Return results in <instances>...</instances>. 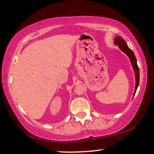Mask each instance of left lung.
Here are the masks:
<instances>
[{
	"mask_svg": "<svg viewBox=\"0 0 154 154\" xmlns=\"http://www.w3.org/2000/svg\"><path fill=\"white\" fill-rule=\"evenodd\" d=\"M114 43L116 45H118V48H120L122 51L127 55L128 58H129L130 62L131 63L133 69H134L135 78H136V86H135L134 94V96H133V97H134L135 94H136L137 87H138L139 82H140V72H139V68L137 64L136 57L135 56L134 52H133L132 50L128 48L127 43H126V41L123 39L122 37H121V36H116L114 40Z\"/></svg>",
	"mask_w": 154,
	"mask_h": 154,
	"instance_id": "left-lung-1",
	"label": "left lung"
}]
</instances>
